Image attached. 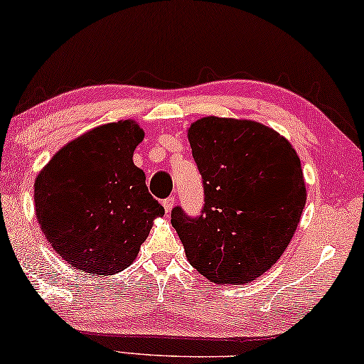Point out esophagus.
Segmentation results:
<instances>
[{"label":"esophagus","mask_w":364,"mask_h":364,"mask_svg":"<svg viewBox=\"0 0 364 364\" xmlns=\"http://www.w3.org/2000/svg\"><path fill=\"white\" fill-rule=\"evenodd\" d=\"M175 203H176L175 196H170V198H166V199L164 200V208H165V213H166V214L171 213V209H173V205H175Z\"/></svg>","instance_id":"obj_1"}]
</instances>
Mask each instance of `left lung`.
Listing matches in <instances>:
<instances>
[{"label": "left lung", "mask_w": 364, "mask_h": 364, "mask_svg": "<svg viewBox=\"0 0 364 364\" xmlns=\"http://www.w3.org/2000/svg\"><path fill=\"white\" fill-rule=\"evenodd\" d=\"M188 140L204 186L200 215L171 210L188 262L210 283H250L278 262L301 220L299 156L276 130L245 119L203 117Z\"/></svg>", "instance_id": "left-lung-1"}]
</instances>
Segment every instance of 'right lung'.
Wrapping results in <instances>:
<instances>
[{
	"mask_svg": "<svg viewBox=\"0 0 364 364\" xmlns=\"http://www.w3.org/2000/svg\"><path fill=\"white\" fill-rule=\"evenodd\" d=\"M144 130L134 121L100 126L65 145L34 183L36 215L58 257L90 274L126 269L165 214L134 165Z\"/></svg>",
	"mask_w": 364,
	"mask_h": 364,
	"instance_id": "right-lung-1",
	"label": "right lung"
}]
</instances>
